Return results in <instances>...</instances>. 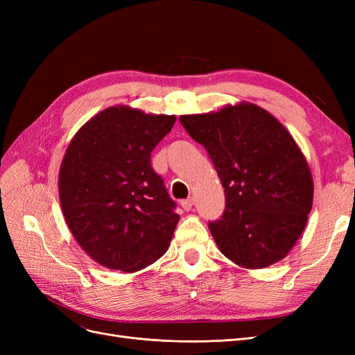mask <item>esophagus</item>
Wrapping results in <instances>:
<instances>
[{
	"instance_id": "esophagus-1",
	"label": "esophagus",
	"mask_w": 355,
	"mask_h": 355,
	"mask_svg": "<svg viewBox=\"0 0 355 355\" xmlns=\"http://www.w3.org/2000/svg\"><path fill=\"white\" fill-rule=\"evenodd\" d=\"M194 202H196V200L192 198V197H189V198H187V200H182V207H184V210H191L192 209V206H194Z\"/></svg>"
}]
</instances>
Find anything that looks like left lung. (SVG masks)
Wrapping results in <instances>:
<instances>
[{
	"mask_svg": "<svg viewBox=\"0 0 355 355\" xmlns=\"http://www.w3.org/2000/svg\"><path fill=\"white\" fill-rule=\"evenodd\" d=\"M179 120L206 148L225 188V211L209 222L219 250L250 270L282 261L302 235L314 197L309 166L292 135L247 102Z\"/></svg>",
	"mask_w": 355,
	"mask_h": 355,
	"instance_id": "1",
	"label": "left lung"
}]
</instances>
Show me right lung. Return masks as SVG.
<instances>
[{
  "label": "right lung",
  "instance_id": "1",
  "mask_svg": "<svg viewBox=\"0 0 355 355\" xmlns=\"http://www.w3.org/2000/svg\"><path fill=\"white\" fill-rule=\"evenodd\" d=\"M175 121L111 106L80 128L63 157V216L83 250L110 270L141 271L168 249L179 214L151 153Z\"/></svg>",
  "mask_w": 355,
  "mask_h": 355
}]
</instances>
